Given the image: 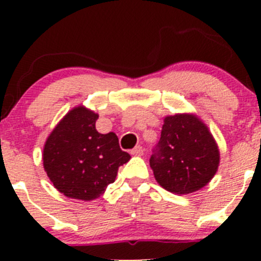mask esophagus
<instances>
[{
	"label": "esophagus",
	"mask_w": 261,
	"mask_h": 261,
	"mask_svg": "<svg viewBox=\"0 0 261 261\" xmlns=\"http://www.w3.org/2000/svg\"><path fill=\"white\" fill-rule=\"evenodd\" d=\"M131 154L136 155V156H141V155L144 154V149L141 146H135L131 150Z\"/></svg>",
	"instance_id": "esophagus-1"
}]
</instances>
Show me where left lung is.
<instances>
[{
    "instance_id": "obj_1",
    "label": "left lung",
    "mask_w": 261,
    "mask_h": 261,
    "mask_svg": "<svg viewBox=\"0 0 261 261\" xmlns=\"http://www.w3.org/2000/svg\"><path fill=\"white\" fill-rule=\"evenodd\" d=\"M220 150L206 123L194 114L165 116L150 167L159 186L174 194L199 191L215 177Z\"/></svg>"
}]
</instances>
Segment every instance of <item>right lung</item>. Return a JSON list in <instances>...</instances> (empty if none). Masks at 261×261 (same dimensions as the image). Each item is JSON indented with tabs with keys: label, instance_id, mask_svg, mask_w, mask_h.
Listing matches in <instances>:
<instances>
[{
	"label": "right lung",
	"instance_id": "right-lung-1",
	"mask_svg": "<svg viewBox=\"0 0 261 261\" xmlns=\"http://www.w3.org/2000/svg\"><path fill=\"white\" fill-rule=\"evenodd\" d=\"M98 114L83 105L70 110L50 133L43 165L50 181L68 198L93 201L114 183L121 165L131 159L115 133L96 130Z\"/></svg>",
	"mask_w": 261,
	"mask_h": 261
}]
</instances>
